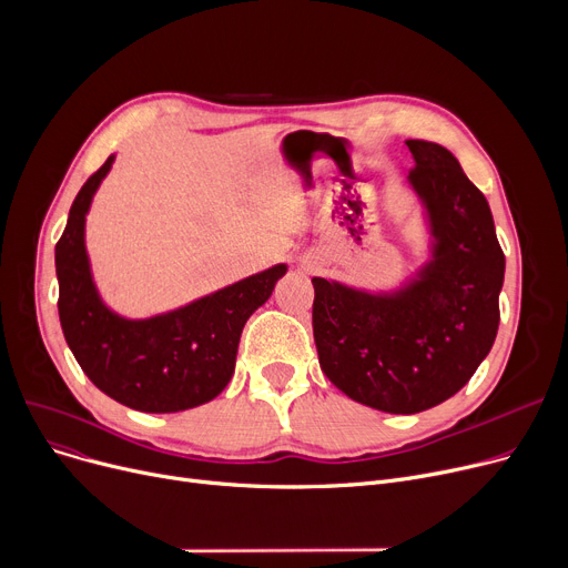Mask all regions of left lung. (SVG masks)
Segmentation results:
<instances>
[{"mask_svg": "<svg viewBox=\"0 0 568 568\" xmlns=\"http://www.w3.org/2000/svg\"><path fill=\"white\" fill-rule=\"evenodd\" d=\"M409 186L426 206L430 260L398 292L313 278L320 366L352 400L416 414L458 394L499 326L504 253L488 200L437 142L407 140Z\"/></svg>", "mask_w": 568, "mask_h": 568, "instance_id": "left-lung-1", "label": "left lung"}]
</instances>
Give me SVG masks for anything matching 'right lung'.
Instances as JSON below:
<instances>
[{
	"instance_id": "obj_1",
	"label": "right lung",
	"mask_w": 568,
	"mask_h": 568,
	"mask_svg": "<svg viewBox=\"0 0 568 568\" xmlns=\"http://www.w3.org/2000/svg\"><path fill=\"white\" fill-rule=\"evenodd\" d=\"M112 163L114 156L87 179L54 246L64 338L84 375L116 403L149 414L204 405L227 386L244 324L287 266L276 264L156 317L112 313L99 296L84 248V216Z\"/></svg>"
}]
</instances>
